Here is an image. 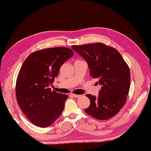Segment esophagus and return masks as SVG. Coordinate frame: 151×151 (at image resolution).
<instances>
[{
    "instance_id": "1",
    "label": "esophagus",
    "mask_w": 151,
    "mask_h": 151,
    "mask_svg": "<svg viewBox=\"0 0 151 151\" xmlns=\"http://www.w3.org/2000/svg\"><path fill=\"white\" fill-rule=\"evenodd\" d=\"M71 95L73 96V97H76V98H79V97H81V95H76V94H75V93H72V94H71Z\"/></svg>"
}]
</instances>
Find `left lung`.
Wrapping results in <instances>:
<instances>
[{"instance_id": "1", "label": "left lung", "mask_w": 151, "mask_h": 151, "mask_svg": "<svg viewBox=\"0 0 151 151\" xmlns=\"http://www.w3.org/2000/svg\"><path fill=\"white\" fill-rule=\"evenodd\" d=\"M72 49L88 62L89 74L101 86L97 97L90 100L85 112L98 120H107L116 115L127 100L130 86L129 65L115 48L102 43L73 45Z\"/></svg>"}]
</instances>
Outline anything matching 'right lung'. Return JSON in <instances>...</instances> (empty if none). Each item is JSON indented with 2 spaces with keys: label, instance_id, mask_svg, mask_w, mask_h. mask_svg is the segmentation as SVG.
Masks as SVG:
<instances>
[{
  "label": "right lung",
  "instance_id": "obj_1",
  "mask_svg": "<svg viewBox=\"0 0 151 151\" xmlns=\"http://www.w3.org/2000/svg\"><path fill=\"white\" fill-rule=\"evenodd\" d=\"M73 55L69 48H48L30 54L22 63L16 81V98L22 112L36 126L49 127L62 115L68 95L52 91L49 86L61 66Z\"/></svg>",
  "mask_w": 151,
  "mask_h": 151
}]
</instances>
